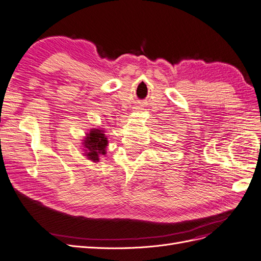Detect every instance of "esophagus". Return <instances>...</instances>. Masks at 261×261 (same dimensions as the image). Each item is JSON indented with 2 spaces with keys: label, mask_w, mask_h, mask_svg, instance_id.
<instances>
[{
  "label": "esophagus",
  "mask_w": 261,
  "mask_h": 261,
  "mask_svg": "<svg viewBox=\"0 0 261 261\" xmlns=\"http://www.w3.org/2000/svg\"><path fill=\"white\" fill-rule=\"evenodd\" d=\"M136 110H140V109H139V108H136Z\"/></svg>",
  "instance_id": "34e87169"
}]
</instances>
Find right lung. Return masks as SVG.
Listing matches in <instances>:
<instances>
[{"label":"right lung","mask_w":261,"mask_h":261,"mask_svg":"<svg viewBox=\"0 0 261 261\" xmlns=\"http://www.w3.org/2000/svg\"><path fill=\"white\" fill-rule=\"evenodd\" d=\"M105 128H91L83 139L82 147L87 159L92 162H99L101 155H106L109 140Z\"/></svg>","instance_id":"1"}]
</instances>
